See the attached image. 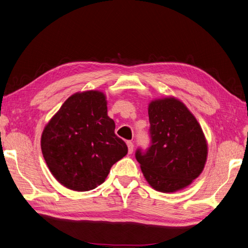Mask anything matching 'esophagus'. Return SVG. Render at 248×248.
<instances>
[{
  "label": "esophagus",
  "instance_id": "obj_1",
  "mask_svg": "<svg viewBox=\"0 0 248 248\" xmlns=\"http://www.w3.org/2000/svg\"><path fill=\"white\" fill-rule=\"evenodd\" d=\"M126 146H128V152H129V154H132V152H133V149H134L133 142H132V141H126Z\"/></svg>",
  "mask_w": 248,
  "mask_h": 248
}]
</instances>
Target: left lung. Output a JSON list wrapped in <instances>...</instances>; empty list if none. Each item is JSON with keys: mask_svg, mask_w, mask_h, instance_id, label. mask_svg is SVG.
Returning <instances> with one entry per match:
<instances>
[{"mask_svg": "<svg viewBox=\"0 0 248 248\" xmlns=\"http://www.w3.org/2000/svg\"><path fill=\"white\" fill-rule=\"evenodd\" d=\"M151 147L136 151L146 181L159 192L185 189L200 176L208 155V143L194 115L173 96L157 98L148 106Z\"/></svg>", "mask_w": 248, "mask_h": 248, "instance_id": "1", "label": "left lung"}]
</instances>
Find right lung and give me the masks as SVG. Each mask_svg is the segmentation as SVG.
Listing matches in <instances>:
<instances>
[{
    "label": "right lung",
    "instance_id": "1",
    "mask_svg": "<svg viewBox=\"0 0 248 248\" xmlns=\"http://www.w3.org/2000/svg\"><path fill=\"white\" fill-rule=\"evenodd\" d=\"M107 105V96L100 91L78 92L44 126L43 157L62 186L81 192L95 189L128 153L125 142L114 133L115 123L108 116Z\"/></svg>",
    "mask_w": 248,
    "mask_h": 248
}]
</instances>
